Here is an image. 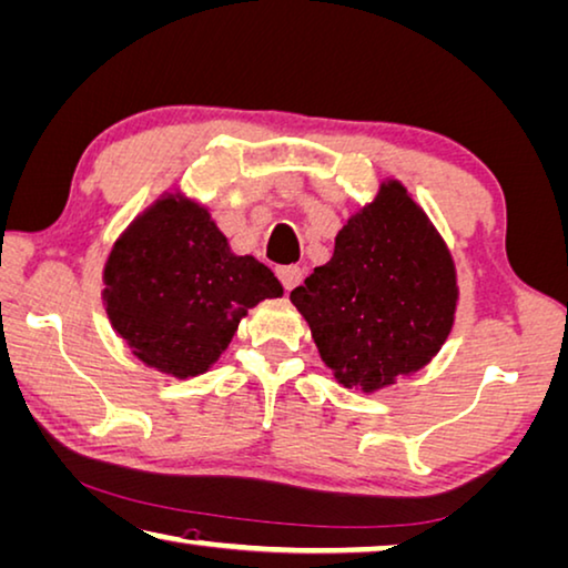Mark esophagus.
<instances>
[{"instance_id": "1", "label": "esophagus", "mask_w": 568, "mask_h": 568, "mask_svg": "<svg viewBox=\"0 0 568 568\" xmlns=\"http://www.w3.org/2000/svg\"><path fill=\"white\" fill-rule=\"evenodd\" d=\"M277 277H281L285 291H293V287L301 285V281H303V270L298 265L277 267Z\"/></svg>"}]
</instances>
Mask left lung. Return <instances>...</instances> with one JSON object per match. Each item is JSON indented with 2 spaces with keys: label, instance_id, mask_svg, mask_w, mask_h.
<instances>
[{
  "label": "left lung",
  "instance_id": "8db88e82",
  "mask_svg": "<svg viewBox=\"0 0 568 568\" xmlns=\"http://www.w3.org/2000/svg\"><path fill=\"white\" fill-rule=\"evenodd\" d=\"M338 384L374 392L425 366L453 328V257L399 182L338 232L333 257L291 293Z\"/></svg>",
  "mask_w": 568,
  "mask_h": 568
}]
</instances>
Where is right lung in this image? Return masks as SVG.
Returning <instances> with one entry per match:
<instances>
[{
	"label": "right lung",
	"mask_w": 568,
	"mask_h": 568,
	"mask_svg": "<svg viewBox=\"0 0 568 568\" xmlns=\"http://www.w3.org/2000/svg\"><path fill=\"white\" fill-rule=\"evenodd\" d=\"M105 311L143 364L186 379L217 362L247 308L283 285L194 202L164 196L123 232L105 263Z\"/></svg>",
	"instance_id": "1"
}]
</instances>
